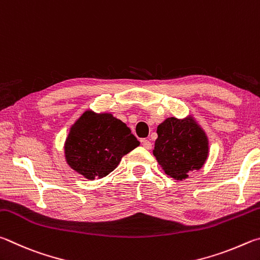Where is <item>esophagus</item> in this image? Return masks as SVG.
<instances>
[{
  "label": "esophagus",
  "instance_id": "obj_1",
  "mask_svg": "<svg viewBox=\"0 0 260 260\" xmlns=\"http://www.w3.org/2000/svg\"><path fill=\"white\" fill-rule=\"evenodd\" d=\"M142 145L146 149H151L152 148V143L149 142V140H147V139H143L142 140Z\"/></svg>",
  "mask_w": 260,
  "mask_h": 260
}]
</instances>
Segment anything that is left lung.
Segmentation results:
<instances>
[{"label": "left lung", "mask_w": 260, "mask_h": 260, "mask_svg": "<svg viewBox=\"0 0 260 260\" xmlns=\"http://www.w3.org/2000/svg\"><path fill=\"white\" fill-rule=\"evenodd\" d=\"M154 156L168 176L177 180L200 170L209 155L208 137L193 117H168L157 126Z\"/></svg>", "instance_id": "8db88e82"}]
</instances>
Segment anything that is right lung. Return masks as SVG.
<instances>
[{
  "label": "right lung",
  "instance_id": "1",
  "mask_svg": "<svg viewBox=\"0 0 260 260\" xmlns=\"http://www.w3.org/2000/svg\"><path fill=\"white\" fill-rule=\"evenodd\" d=\"M139 144L125 123L112 114L85 111L67 136L65 157L73 170L93 180L112 172Z\"/></svg>",
  "mask_w": 260,
  "mask_h": 260
}]
</instances>
